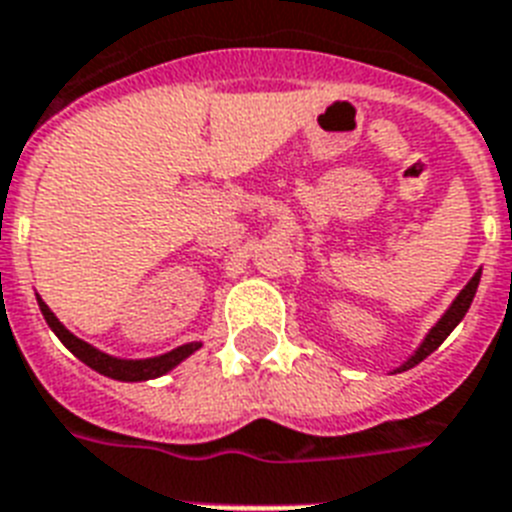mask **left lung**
Instances as JSON below:
<instances>
[{"instance_id": "left-lung-1", "label": "left lung", "mask_w": 512, "mask_h": 512, "mask_svg": "<svg viewBox=\"0 0 512 512\" xmlns=\"http://www.w3.org/2000/svg\"><path fill=\"white\" fill-rule=\"evenodd\" d=\"M479 281H481V270H476L471 281H468V284L460 289L458 297L452 299V305L444 310L442 318H439V321L429 328V334L423 336V342L415 347L413 355L407 357L405 363H402L394 373H402V371H410V368H415V365L421 363V360H426V357H429L431 352H434L436 347H439V344H442L444 339L452 334V328L458 326V323L465 318V313H468V307H471L473 297H476V289H479Z\"/></svg>"}]
</instances>
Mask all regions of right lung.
Segmentation results:
<instances>
[{
	"instance_id": "1",
	"label": "right lung",
	"mask_w": 512,
	"mask_h": 512,
	"mask_svg": "<svg viewBox=\"0 0 512 512\" xmlns=\"http://www.w3.org/2000/svg\"><path fill=\"white\" fill-rule=\"evenodd\" d=\"M36 302H39V310L41 315H44V321H47V326L52 328L54 334H57V339H60L65 347H68L73 355L81 360V363H86L91 368V371L102 373V376L107 378H115V381H149V378H160L165 376V373H170L176 365H181L189 355H194V352L202 347V342H189V344H181V347H176V350L165 352V355H155V357H139V360H128V357H115V355H107V352L97 350L94 344L83 342V339H78L73 331H68V328L62 326L60 318L49 310V305L44 302V299L36 294Z\"/></svg>"
}]
</instances>
